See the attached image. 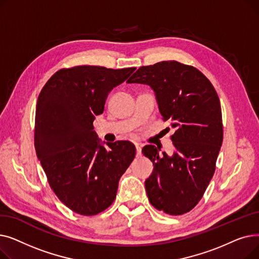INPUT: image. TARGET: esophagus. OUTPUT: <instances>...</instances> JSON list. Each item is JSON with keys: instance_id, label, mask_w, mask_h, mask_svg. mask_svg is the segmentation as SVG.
<instances>
[{"instance_id": "1", "label": "esophagus", "mask_w": 259, "mask_h": 259, "mask_svg": "<svg viewBox=\"0 0 259 259\" xmlns=\"http://www.w3.org/2000/svg\"><path fill=\"white\" fill-rule=\"evenodd\" d=\"M135 148H137V156H142V146L140 144H135Z\"/></svg>"}]
</instances>
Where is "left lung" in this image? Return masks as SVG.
<instances>
[{
    "label": "left lung",
    "mask_w": 259,
    "mask_h": 259,
    "mask_svg": "<svg viewBox=\"0 0 259 259\" xmlns=\"http://www.w3.org/2000/svg\"><path fill=\"white\" fill-rule=\"evenodd\" d=\"M128 83L150 86L162 120L174 129L172 156L159 154L153 145L142 150L154 166L145 182L149 201L167 214H185L201 199L215 172L224 138L219 95L206 75L178 61L140 67Z\"/></svg>",
    "instance_id": "left-lung-1"
}]
</instances>
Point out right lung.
Masks as SVG:
<instances>
[{"instance_id": "right-lung-1", "label": "right lung", "mask_w": 259, "mask_h": 259, "mask_svg": "<svg viewBox=\"0 0 259 259\" xmlns=\"http://www.w3.org/2000/svg\"><path fill=\"white\" fill-rule=\"evenodd\" d=\"M137 68L74 66L54 73L36 103L34 147L52 191L73 212L97 215L112 205L135 157L132 143L100 145L93 130L108 93Z\"/></svg>"}]
</instances>
